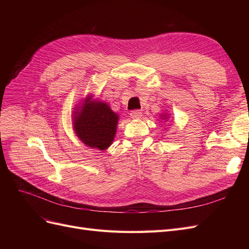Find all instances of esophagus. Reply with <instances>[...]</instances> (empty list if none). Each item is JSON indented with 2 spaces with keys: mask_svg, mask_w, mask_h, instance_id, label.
<instances>
[{
  "mask_svg": "<svg viewBox=\"0 0 249 249\" xmlns=\"http://www.w3.org/2000/svg\"><path fill=\"white\" fill-rule=\"evenodd\" d=\"M130 115L132 118H140L142 116V112L140 110H133L131 111Z\"/></svg>",
  "mask_w": 249,
  "mask_h": 249,
  "instance_id": "obj_1",
  "label": "esophagus"
}]
</instances>
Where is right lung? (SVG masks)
I'll list each match as a JSON object with an SVG mask.
<instances>
[{
    "label": "right lung",
    "mask_w": 249,
    "mask_h": 249,
    "mask_svg": "<svg viewBox=\"0 0 249 249\" xmlns=\"http://www.w3.org/2000/svg\"><path fill=\"white\" fill-rule=\"evenodd\" d=\"M73 122L74 131L86 145L106 149L114 139L118 115L107 104L90 101L88 97Z\"/></svg>",
    "instance_id": "right-lung-1"
}]
</instances>
